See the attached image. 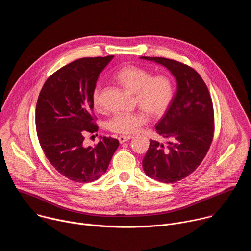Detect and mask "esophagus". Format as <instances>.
<instances>
[{"label":"esophagus","mask_w":251,"mask_h":251,"mask_svg":"<svg viewBox=\"0 0 251 251\" xmlns=\"http://www.w3.org/2000/svg\"><path fill=\"white\" fill-rule=\"evenodd\" d=\"M133 137L132 136H120L119 138H118V140H119V142L121 143H125V142H127L128 140H130V139H132Z\"/></svg>","instance_id":"34e87169"}]
</instances>
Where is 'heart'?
Here are the masks:
<instances>
[{
  "label": "heart",
  "instance_id": "heart-1",
  "mask_svg": "<svg viewBox=\"0 0 251 251\" xmlns=\"http://www.w3.org/2000/svg\"><path fill=\"white\" fill-rule=\"evenodd\" d=\"M117 82L129 92L135 94L139 107L154 117L162 116L169 109L174 98V85L165 75L153 76L150 71L135 65L120 68L116 75ZM102 90L96 85L92 92V102L96 108L101 106ZM147 122V115L143 111L119 113L107 123L108 129L117 134L130 135L139 131Z\"/></svg>",
  "mask_w": 251,
  "mask_h": 251
}]
</instances>
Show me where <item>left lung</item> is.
<instances>
[{
  "mask_svg": "<svg viewBox=\"0 0 251 251\" xmlns=\"http://www.w3.org/2000/svg\"><path fill=\"white\" fill-rule=\"evenodd\" d=\"M140 58L165 66L176 81L172 104L155 127L158 134L168 139V145L150 140L142 162L149 177L175 183L192 174L209 149L214 131L211 98L202 78L192 67L164 57Z\"/></svg>",
  "mask_w": 251,
  "mask_h": 251,
  "instance_id": "obj_1",
  "label": "left lung"
}]
</instances>
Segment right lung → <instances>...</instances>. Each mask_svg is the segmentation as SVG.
<instances>
[{
	"instance_id": "1",
	"label": "right lung",
	"mask_w": 251,
	"mask_h": 251,
	"mask_svg": "<svg viewBox=\"0 0 251 251\" xmlns=\"http://www.w3.org/2000/svg\"><path fill=\"white\" fill-rule=\"evenodd\" d=\"M113 57L73 61L50 75L39 95L35 127L40 144L54 169L74 182L98 180L119 146V141L111 137H100L94 147L83 144L86 134L98 131L92 92L100 73Z\"/></svg>"
}]
</instances>
